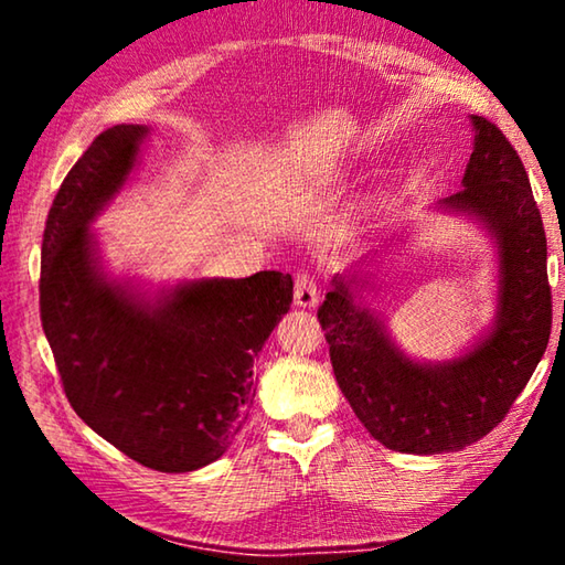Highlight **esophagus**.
Instances as JSON below:
<instances>
[{"label": "esophagus", "mask_w": 565, "mask_h": 565, "mask_svg": "<svg viewBox=\"0 0 565 565\" xmlns=\"http://www.w3.org/2000/svg\"><path fill=\"white\" fill-rule=\"evenodd\" d=\"M294 303L296 306H317L319 303V286L313 274L309 271H296L294 276Z\"/></svg>", "instance_id": "esophagus-1"}]
</instances>
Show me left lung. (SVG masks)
Instances as JSON below:
<instances>
[{"mask_svg": "<svg viewBox=\"0 0 565 565\" xmlns=\"http://www.w3.org/2000/svg\"><path fill=\"white\" fill-rule=\"evenodd\" d=\"M473 154L448 206L481 216L501 248L499 323L444 366L406 359L341 279L319 306L333 376L366 431L391 451H458L501 424L548 347L553 301L546 232L519 151L493 121L473 117Z\"/></svg>", "mask_w": 565, "mask_h": 565, "instance_id": "left-lung-1", "label": "left lung"}]
</instances>
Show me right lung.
Segmentation results:
<instances>
[{
  "instance_id": "add662e5",
  "label": "right lung",
  "mask_w": 565,
  "mask_h": 565,
  "mask_svg": "<svg viewBox=\"0 0 565 565\" xmlns=\"http://www.w3.org/2000/svg\"><path fill=\"white\" fill-rule=\"evenodd\" d=\"M147 129L102 131L64 177L42 238L40 317L84 424L164 473L216 461L254 404V359L294 299L291 274L202 279L159 303L97 269L89 222L117 194Z\"/></svg>"
}]
</instances>
